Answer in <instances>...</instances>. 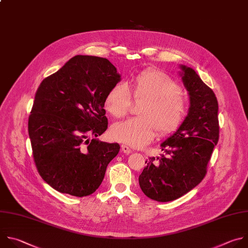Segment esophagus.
Segmentation results:
<instances>
[{
  "mask_svg": "<svg viewBox=\"0 0 248 248\" xmlns=\"http://www.w3.org/2000/svg\"><path fill=\"white\" fill-rule=\"evenodd\" d=\"M121 150L122 152L125 154V155H130L133 153V150H131V148L128 146V145H125V144H122L121 145Z\"/></svg>",
  "mask_w": 248,
  "mask_h": 248,
  "instance_id": "34e87169",
  "label": "esophagus"
}]
</instances>
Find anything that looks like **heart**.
Masks as SVG:
<instances>
[{"instance_id":"1","label":"heart","mask_w":248,"mask_h":248,"mask_svg":"<svg viewBox=\"0 0 248 248\" xmlns=\"http://www.w3.org/2000/svg\"><path fill=\"white\" fill-rule=\"evenodd\" d=\"M131 93L135 101L144 100L140 117L113 125V140L142 147L157 136L158 129L161 136H169L181 127L186 114V101L179 84L167 73L155 68L140 72L133 80L131 92L125 84H115L106 95V109L115 118L127 116L133 104Z\"/></svg>"}]
</instances>
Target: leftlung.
<instances>
[{"label":"left lung","instance_id":"left-lung-1","mask_svg":"<svg viewBox=\"0 0 248 248\" xmlns=\"http://www.w3.org/2000/svg\"><path fill=\"white\" fill-rule=\"evenodd\" d=\"M183 82L190 107L181 127L161 143L166 155L150 157L139 177L143 193L151 200L175 201L199 185L219 140L218 101L195 71L182 65Z\"/></svg>","mask_w":248,"mask_h":248}]
</instances>
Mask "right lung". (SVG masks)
<instances>
[{
  "label": "right lung",
  "instance_id": "right-lung-1",
  "mask_svg": "<svg viewBox=\"0 0 248 248\" xmlns=\"http://www.w3.org/2000/svg\"><path fill=\"white\" fill-rule=\"evenodd\" d=\"M119 81L108 60L76 56L37 89L28 134L38 173L56 190L82 197L101 186L120 145L94 138L108 129L105 98Z\"/></svg>",
  "mask_w": 248,
  "mask_h": 248
}]
</instances>
